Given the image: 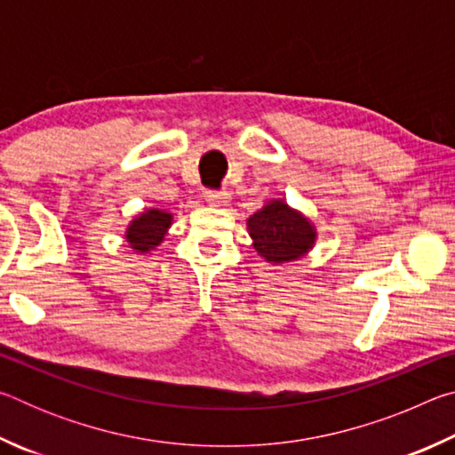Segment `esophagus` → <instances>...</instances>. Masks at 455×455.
I'll list each match as a JSON object with an SVG mask.
<instances>
[{
	"mask_svg": "<svg viewBox=\"0 0 455 455\" xmlns=\"http://www.w3.org/2000/svg\"><path fill=\"white\" fill-rule=\"evenodd\" d=\"M206 198L212 206H227L230 203L227 190H206Z\"/></svg>",
	"mask_w": 455,
	"mask_h": 455,
	"instance_id": "34e87169",
	"label": "esophagus"
}]
</instances>
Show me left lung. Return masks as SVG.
Segmentation results:
<instances>
[{"instance_id":"1","label":"left lung","mask_w":455,"mask_h":455,"mask_svg":"<svg viewBox=\"0 0 455 455\" xmlns=\"http://www.w3.org/2000/svg\"><path fill=\"white\" fill-rule=\"evenodd\" d=\"M255 249L268 263H289L303 257L315 243V228L303 214L283 200H271L246 222Z\"/></svg>"}]
</instances>
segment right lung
<instances>
[{
    "label": "right lung",
    "instance_id": "right-lung-1",
    "mask_svg": "<svg viewBox=\"0 0 455 455\" xmlns=\"http://www.w3.org/2000/svg\"><path fill=\"white\" fill-rule=\"evenodd\" d=\"M171 225H172L171 212L150 209L132 220V225H130L126 230V238L130 246L136 251L140 252L152 251L154 246H158L160 241H163Z\"/></svg>",
    "mask_w": 455,
    "mask_h": 455
}]
</instances>
